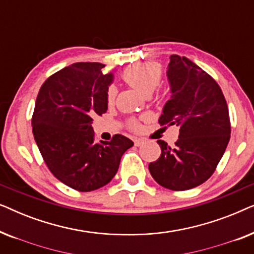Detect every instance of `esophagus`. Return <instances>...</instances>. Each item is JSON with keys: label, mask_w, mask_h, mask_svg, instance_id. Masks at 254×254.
Masks as SVG:
<instances>
[{"label": "esophagus", "mask_w": 254, "mask_h": 254, "mask_svg": "<svg viewBox=\"0 0 254 254\" xmlns=\"http://www.w3.org/2000/svg\"><path fill=\"white\" fill-rule=\"evenodd\" d=\"M143 143H144V140H143V138H135L134 144L136 145V147H140V145H142Z\"/></svg>", "instance_id": "esophagus-1"}]
</instances>
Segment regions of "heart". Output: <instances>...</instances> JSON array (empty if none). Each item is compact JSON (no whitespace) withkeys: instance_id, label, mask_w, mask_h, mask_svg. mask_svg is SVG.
I'll return each instance as SVG.
<instances>
[{"instance_id":"heart-1","label":"heart","mask_w":254,"mask_h":254,"mask_svg":"<svg viewBox=\"0 0 254 254\" xmlns=\"http://www.w3.org/2000/svg\"><path fill=\"white\" fill-rule=\"evenodd\" d=\"M162 68L158 64H134L133 67L127 68L126 70L123 72L121 78L124 79L127 84L133 86L143 93L144 96H150L152 92L155 91L156 88L159 85V83L162 81ZM117 96V89L114 85H109L106 89V103L109 105H112L114 103ZM129 127L131 129L137 130L140 128V124L137 120L130 119Z\"/></svg>"}]
</instances>
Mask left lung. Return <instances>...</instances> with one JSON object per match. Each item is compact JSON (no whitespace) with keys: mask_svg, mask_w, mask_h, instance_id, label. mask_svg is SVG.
I'll return each instance as SVG.
<instances>
[{"mask_svg":"<svg viewBox=\"0 0 254 254\" xmlns=\"http://www.w3.org/2000/svg\"><path fill=\"white\" fill-rule=\"evenodd\" d=\"M171 99L158 123L179 127L173 148L158 140L162 154L149 164L152 178L172 190H186L210 178L230 140L227 102L216 81L189 59L171 55Z\"/></svg>","mask_w":254,"mask_h":254,"instance_id":"left-lung-1","label":"left lung"}]
</instances>
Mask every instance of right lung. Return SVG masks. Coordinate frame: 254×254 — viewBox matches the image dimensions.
<instances>
[{
  "instance_id": "right-lung-1",
  "label": "right lung",
  "mask_w": 254,
  "mask_h": 254,
  "mask_svg": "<svg viewBox=\"0 0 254 254\" xmlns=\"http://www.w3.org/2000/svg\"><path fill=\"white\" fill-rule=\"evenodd\" d=\"M105 64L77 62L50 76L41 85L32 116V131L40 154L55 178L79 192L109 184L121 156L133 141L117 134L96 142L92 117L107 111L106 89L113 75Z\"/></svg>"
}]
</instances>
